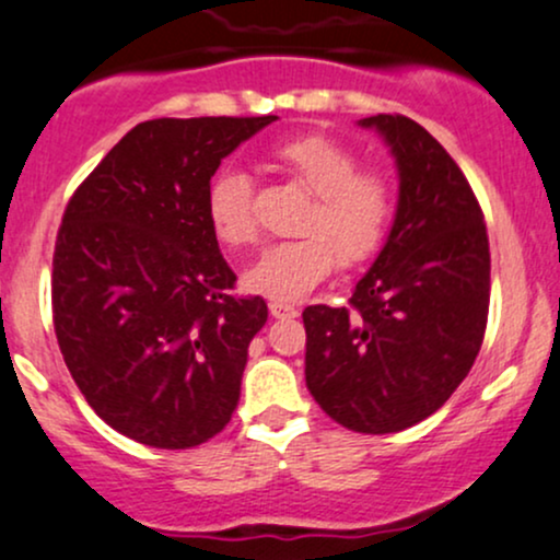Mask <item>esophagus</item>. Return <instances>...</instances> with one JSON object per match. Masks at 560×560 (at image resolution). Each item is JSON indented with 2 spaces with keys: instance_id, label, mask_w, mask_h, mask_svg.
Listing matches in <instances>:
<instances>
[{
  "instance_id": "obj_1",
  "label": "esophagus",
  "mask_w": 560,
  "mask_h": 560,
  "mask_svg": "<svg viewBox=\"0 0 560 560\" xmlns=\"http://www.w3.org/2000/svg\"><path fill=\"white\" fill-rule=\"evenodd\" d=\"M268 311H271V316L273 318H294L298 316V307L294 305H289V302H271V305H268Z\"/></svg>"
}]
</instances>
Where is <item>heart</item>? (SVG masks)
<instances>
[{"label":"heart","mask_w":560,"mask_h":560,"mask_svg":"<svg viewBox=\"0 0 560 560\" xmlns=\"http://www.w3.org/2000/svg\"><path fill=\"white\" fill-rule=\"evenodd\" d=\"M271 158L316 197L298 226L305 236L268 247L244 271L242 284L260 298L294 302L326 279L334 258L350 268L376 253L392 215V189L382 173L358 171V158L347 147L318 133L281 141ZM253 195V178L240 168L221 171L210 184V226L229 247L258 240Z\"/></svg>","instance_id":"obj_1"}]
</instances>
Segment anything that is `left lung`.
Segmentation results:
<instances>
[{
    "label": "left lung",
    "mask_w": 560,
    "mask_h": 560,
    "mask_svg": "<svg viewBox=\"0 0 560 560\" xmlns=\"http://www.w3.org/2000/svg\"><path fill=\"white\" fill-rule=\"evenodd\" d=\"M358 126L378 133L395 160V218L350 307L302 311L305 382L337 423L389 434L440 410L477 361L490 242L466 176L427 128L405 115Z\"/></svg>",
    "instance_id": "8db88e82"
}]
</instances>
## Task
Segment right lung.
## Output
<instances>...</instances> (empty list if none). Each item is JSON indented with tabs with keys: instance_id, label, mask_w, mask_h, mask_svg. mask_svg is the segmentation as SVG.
Segmentation results:
<instances>
[{
	"instance_id": "obj_1",
	"label": "right lung",
	"mask_w": 560,
	"mask_h": 560,
	"mask_svg": "<svg viewBox=\"0 0 560 560\" xmlns=\"http://www.w3.org/2000/svg\"><path fill=\"white\" fill-rule=\"evenodd\" d=\"M279 120L158 118L133 126L62 215L52 307L66 365L102 421L160 450L231 421L262 298L234 300L208 189L236 147Z\"/></svg>"
}]
</instances>
